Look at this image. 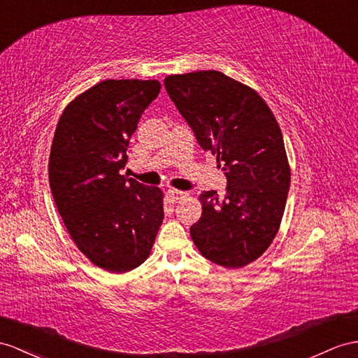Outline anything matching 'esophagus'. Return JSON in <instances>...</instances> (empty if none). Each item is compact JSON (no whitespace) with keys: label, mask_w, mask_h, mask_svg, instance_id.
I'll list each match as a JSON object with an SVG mask.
<instances>
[{"label":"esophagus","mask_w":358,"mask_h":358,"mask_svg":"<svg viewBox=\"0 0 358 358\" xmlns=\"http://www.w3.org/2000/svg\"><path fill=\"white\" fill-rule=\"evenodd\" d=\"M185 194H186V192L178 190V189H173V187H169V189L166 190V195H168V198H169L171 201H177V199L185 196Z\"/></svg>","instance_id":"34e87169"}]
</instances>
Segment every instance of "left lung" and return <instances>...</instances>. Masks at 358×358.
I'll return each mask as SVG.
<instances>
[{
	"mask_svg": "<svg viewBox=\"0 0 358 358\" xmlns=\"http://www.w3.org/2000/svg\"><path fill=\"white\" fill-rule=\"evenodd\" d=\"M164 87L227 177L224 198L199 195L192 241L219 266L243 268L269 248L286 207L290 168L280 125L257 92L219 71L168 76Z\"/></svg>",
	"mask_w": 358,
	"mask_h": 358,
	"instance_id": "1",
	"label": "left lung"
}]
</instances>
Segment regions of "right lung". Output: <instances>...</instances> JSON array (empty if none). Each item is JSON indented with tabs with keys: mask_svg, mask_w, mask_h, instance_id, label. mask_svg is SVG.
<instances>
[{
	"mask_svg": "<svg viewBox=\"0 0 358 358\" xmlns=\"http://www.w3.org/2000/svg\"><path fill=\"white\" fill-rule=\"evenodd\" d=\"M157 80H104L63 110L50 152V186L77 248L98 268L128 272L148 259L163 222V192L121 176Z\"/></svg>",
	"mask_w": 358,
	"mask_h": 358,
	"instance_id": "add662e5",
	"label": "right lung"
}]
</instances>
